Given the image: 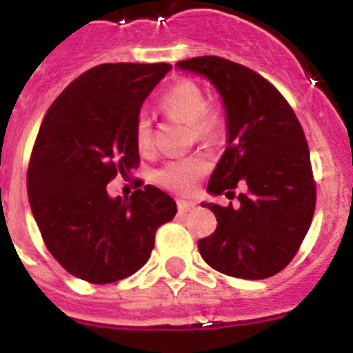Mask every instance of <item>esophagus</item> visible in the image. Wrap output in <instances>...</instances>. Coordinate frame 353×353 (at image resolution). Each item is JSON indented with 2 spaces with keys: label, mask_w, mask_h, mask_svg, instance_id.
<instances>
[{
  "label": "esophagus",
  "mask_w": 353,
  "mask_h": 353,
  "mask_svg": "<svg viewBox=\"0 0 353 353\" xmlns=\"http://www.w3.org/2000/svg\"><path fill=\"white\" fill-rule=\"evenodd\" d=\"M194 208H195V204L192 203V201H183V199L177 201V210H179V213L192 212Z\"/></svg>",
  "instance_id": "esophagus-1"
}]
</instances>
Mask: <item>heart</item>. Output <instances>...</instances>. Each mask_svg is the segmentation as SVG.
<instances>
[{
    "instance_id": "obj_1",
    "label": "heart",
    "mask_w": 353,
    "mask_h": 353,
    "mask_svg": "<svg viewBox=\"0 0 353 353\" xmlns=\"http://www.w3.org/2000/svg\"><path fill=\"white\" fill-rule=\"evenodd\" d=\"M161 111L167 117L179 120L190 125L192 134L197 140H208L217 136L222 127V117L219 111L206 108V99L203 91L188 81L177 82L161 97ZM134 140L140 152L147 154L152 150V123L145 114L136 118ZM210 170V161L201 154H190L185 158L167 161L154 174V179L159 186L172 192L186 194L195 186L201 177Z\"/></svg>"
}]
</instances>
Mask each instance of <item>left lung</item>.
Listing matches in <instances>:
<instances>
[{"mask_svg":"<svg viewBox=\"0 0 353 353\" xmlns=\"http://www.w3.org/2000/svg\"><path fill=\"white\" fill-rule=\"evenodd\" d=\"M203 75L221 94L226 111V150L206 190L239 206L203 203L217 230L199 241V253L228 276L262 280L294 259L312 222L316 183L309 145L294 111L280 91L250 68L204 55L177 62Z\"/></svg>","mask_w":353,"mask_h":353,"instance_id":"1","label":"left lung"}]
</instances>
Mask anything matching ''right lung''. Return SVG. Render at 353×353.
<instances>
[{
    "label": "right lung",
    "mask_w": 353,
    "mask_h": 353,
    "mask_svg": "<svg viewBox=\"0 0 353 353\" xmlns=\"http://www.w3.org/2000/svg\"><path fill=\"white\" fill-rule=\"evenodd\" d=\"M170 64H100L82 73L50 105L32 150L26 190L53 259L90 283H112L149 260L158 228L176 201L147 185L129 199L108 183L140 165L134 123L141 103Z\"/></svg>",
    "instance_id": "1"
}]
</instances>
